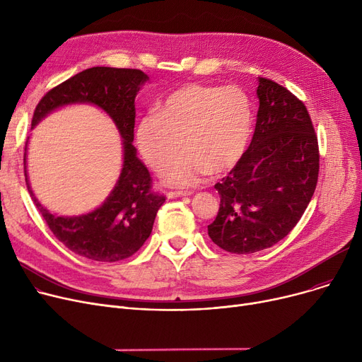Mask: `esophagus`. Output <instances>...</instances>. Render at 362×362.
I'll return each instance as SVG.
<instances>
[{
	"instance_id": "esophagus-1",
	"label": "esophagus",
	"mask_w": 362,
	"mask_h": 362,
	"mask_svg": "<svg viewBox=\"0 0 362 362\" xmlns=\"http://www.w3.org/2000/svg\"><path fill=\"white\" fill-rule=\"evenodd\" d=\"M191 194L192 192H189V191H170V192H167V198H180V197H187Z\"/></svg>"
}]
</instances>
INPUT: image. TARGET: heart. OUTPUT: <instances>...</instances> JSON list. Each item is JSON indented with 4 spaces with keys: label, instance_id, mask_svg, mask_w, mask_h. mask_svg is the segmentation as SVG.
<instances>
[{
    "label": "heart",
    "instance_id": "heart-1",
    "mask_svg": "<svg viewBox=\"0 0 362 362\" xmlns=\"http://www.w3.org/2000/svg\"><path fill=\"white\" fill-rule=\"evenodd\" d=\"M252 132L254 108L242 88L187 83L139 120L136 144L152 170L165 168V183L192 186L211 171L220 176L238 165ZM182 146L185 151L174 160Z\"/></svg>",
    "mask_w": 362,
    "mask_h": 362
}]
</instances>
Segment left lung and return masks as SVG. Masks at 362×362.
<instances>
[{
    "label": "left lung",
    "instance_id": "1",
    "mask_svg": "<svg viewBox=\"0 0 362 362\" xmlns=\"http://www.w3.org/2000/svg\"><path fill=\"white\" fill-rule=\"evenodd\" d=\"M257 95L251 145L214 185L220 208L208 236L232 254H254L281 240L300 220L318 180V141L305 104L267 78H259Z\"/></svg>",
    "mask_w": 362,
    "mask_h": 362
}]
</instances>
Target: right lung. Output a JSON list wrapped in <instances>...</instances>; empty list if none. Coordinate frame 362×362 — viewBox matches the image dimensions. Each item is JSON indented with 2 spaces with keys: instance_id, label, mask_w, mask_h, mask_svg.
<instances>
[{
  "instance_id": "obj_1",
  "label": "right lung",
  "mask_w": 362,
  "mask_h": 362,
  "mask_svg": "<svg viewBox=\"0 0 362 362\" xmlns=\"http://www.w3.org/2000/svg\"><path fill=\"white\" fill-rule=\"evenodd\" d=\"M148 76L138 69L92 67L49 89L37 103L32 126L49 111L71 103H92L101 107L117 124L124 139V161L116 187L97 210L79 217H57L48 213L28 191L47 221L49 230L64 246L88 259L114 262L135 254L152 232L165 197L152 189L148 168L138 160L132 145L135 130V97Z\"/></svg>"
}]
</instances>
